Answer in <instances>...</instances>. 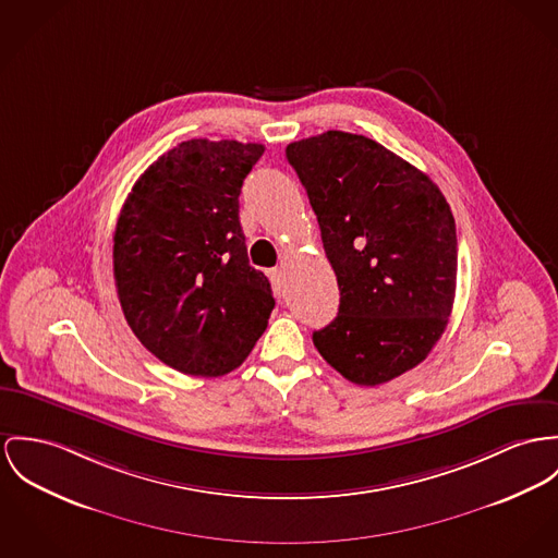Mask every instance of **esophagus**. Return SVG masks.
<instances>
[{"mask_svg": "<svg viewBox=\"0 0 558 558\" xmlns=\"http://www.w3.org/2000/svg\"><path fill=\"white\" fill-rule=\"evenodd\" d=\"M267 276H269V280H271V284H274V291H276V293H280V291H282V287H284L282 269H280V267H274V269H269V271H267Z\"/></svg>", "mask_w": 558, "mask_h": 558, "instance_id": "1", "label": "esophagus"}]
</instances>
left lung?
<instances>
[{
	"label": "left lung",
	"mask_w": 558,
	"mask_h": 558,
	"mask_svg": "<svg viewBox=\"0 0 558 558\" xmlns=\"http://www.w3.org/2000/svg\"><path fill=\"white\" fill-rule=\"evenodd\" d=\"M340 287L312 340L345 380L385 385L423 363L457 289V227L427 173L376 140L325 131L287 146Z\"/></svg>",
	"instance_id": "obj_1"
}]
</instances>
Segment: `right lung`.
Segmentation results:
<instances>
[{"label":"right lung","instance_id":"right-lung-1","mask_svg":"<svg viewBox=\"0 0 558 558\" xmlns=\"http://www.w3.org/2000/svg\"><path fill=\"white\" fill-rule=\"evenodd\" d=\"M263 144L189 140L133 184L114 231V280L131 331L189 376L240 367L276 305L248 260L244 178Z\"/></svg>","mask_w":558,"mask_h":558}]
</instances>
